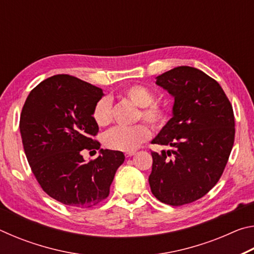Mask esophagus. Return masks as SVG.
Wrapping results in <instances>:
<instances>
[{
    "mask_svg": "<svg viewBox=\"0 0 254 254\" xmlns=\"http://www.w3.org/2000/svg\"><path fill=\"white\" fill-rule=\"evenodd\" d=\"M134 153H135V151H128V152H126V156L127 157H132Z\"/></svg>",
    "mask_w": 254,
    "mask_h": 254,
    "instance_id": "obj_1",
    "label": "esophagus"
}]
</instances>
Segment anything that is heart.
<instances>
[{
	"label": "heart",
	"instance_id": "b5f03b06",
	"mask_svg": "<svg viewBox=\"0 0 254 254\" xmlns=\"http://www.w3.org/2000/svg\"><path fill=\"white\" fill-rule=\"evenodd\" d=\"M123 96L139 106L137 119H142L153 128L160 130L166 126L169 119V111L166 105L156 101V94L149 87L141 84H134L123 91ZM93 119L98 127H107L113 121V105L109 97H101L93 107ZM150 136L148 126L141 123L131 127H118L106 133L104 142L107 148L118 151H134L141 143Z\"/></svg>",
	"mask_w": 254,
	"mask_h": 254
}]
</instances>
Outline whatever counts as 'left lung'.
<instances>
[{
	"label": "left lung",
	"instance_id": "1",
	"mask_svg": "<svg viewBox=\"0 0 254 254\" xmlns=\"http://www.w3.org/2000/svg\"><path fill=\"white\" fill-rule=\"evenodd\" d=\"M175 97L171 118L153 144L149 184L162 203L180 206L201 198L220 180L234 143V113L221 85L199 69L176 67L157 77Z\"/></svg>",
	"mask_w": 254,
	"mask_h": 254
}]
</instances>
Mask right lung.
<instances>
[{"mask_svg": "<svg viewBox=\"0 0 254 254\" xmlns=\"http://www.w3.org/2000/svg\"><path fill=\"white\" fill-rule=\"evenodd\" d=\"M101 88L70 75H55L37 85L24 102L20 132L25 156L40 187L51 198L89 208L107 198L123 152L103 150L86 162L83 150L100 149L92 112Z\"/></svg>", "mask_w": 254, "mask_h": 254, "instance_id": "1", "label": "right lung"}]
</instances>
